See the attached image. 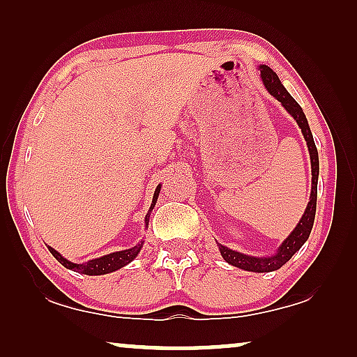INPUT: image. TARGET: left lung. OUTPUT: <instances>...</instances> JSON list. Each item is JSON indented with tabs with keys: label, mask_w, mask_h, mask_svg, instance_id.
<instances>
[{
	"label": "left lung",
	"mask_w": 357,
	"mask_h": 357,
	"mask_svg": "<svg viewBox=\"0 0 357 357\" xmlns=\"http://www.w3.org/2000/svg\"><path fill=\"white\" fill-rule=\"evenodd\" d=\"M260 73H261V79L263 84L268 89V92L273 97H276L278 100L281 102L282 107L289 112V114L294 116V120L297 121V125L301 126L302 135L307 141V146H309V153H310V162H312V193H310V202L307 204V209L304 213V216L297 224V227L292 231L289 237L282 242V245L280 247V250L276 252V255H273L270 258H255V257H248L243 255V253L234 252L231 248L219 245V250H221V255L224 260L227 263H231L232 266L242 268L245 271H255V273H266V271H275L280 270V268L284 265L286 261L291 260V257L299 250V248L304 245V242L309 238L312 226H314V219H315V209H317V180H319V153H317L315 143H314V136H312V131L309 128V123H307V119L302 112L301 105L292 99V96L284 89V86L281 84L280 77L276 76V73H273L271 68H268L266 65L260 66Z\"/></svg>",
	"instance_id": "left-lung-1"
}]
</instances>
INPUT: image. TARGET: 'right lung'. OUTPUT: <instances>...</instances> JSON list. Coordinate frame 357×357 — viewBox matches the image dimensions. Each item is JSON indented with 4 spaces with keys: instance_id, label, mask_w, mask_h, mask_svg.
I'll return each mask as SVG.
<instances>
[{
    "instance_id": "right-lung-1",
    "label": "right lung",
    "mask_w": 357,
    "mask_h": 357,
    "mask_svg": "<svg viewBox=\"0 0 357 357\" xmlns=\"http://www.w3.org/2000/svg\"><path fill=\"white\" fill-rule=\"evenodd\" d=\"M160 192V187L155 188V193H154V199H153V206L155 204V199H158V195ZM151 206V209H153ZM149 222V216H146V224ZM48 250L53 257L56 258L58 261L61 263L63 266L68 268V270H73V271H77V273H82V275H89V276H97V275H107V273H112L115 270H120L121 266L128 265V263L133 260V258L138 255V252L141 250V243L138 245L133 247V248H128V250H121V252H115V253H110V255H105V257H100V258H96V260H91L87 263H82V265H77V263H71L68 261L66 258H63L60 253L56 250H53L52 247H48Z\"/></svg>"
}]
</instances>
